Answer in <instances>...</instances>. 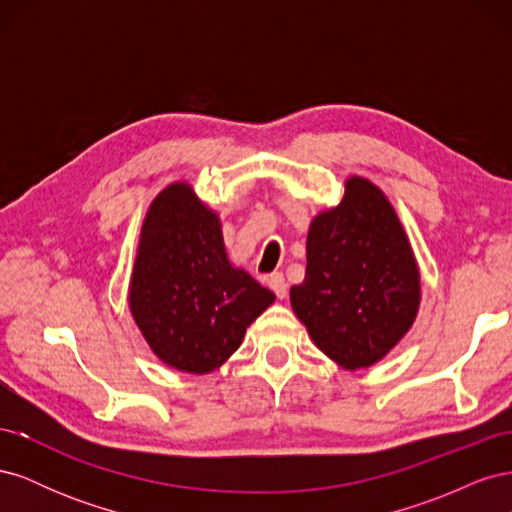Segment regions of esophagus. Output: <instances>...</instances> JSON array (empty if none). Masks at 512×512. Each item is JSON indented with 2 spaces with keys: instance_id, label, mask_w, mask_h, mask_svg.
I'll return each instance as SVG.
<instances>
[{
  "instance_id": "esophagus-1",
  "label": "esophagus",
  "mask_w": 512,
  "mask_h": 512,
  "mask_svg": "<svg viewBox=\"0 0 512 512\" xmlns=\"http://www.w3.org/2000/svg\"><path fill=\"white\" fill-rule=\"evenodd\" d=\"M269 288L275 292V297H277V299H286V294H288V284H286V280H284V275H282V273H273V275L269 277Z\"/></svg>"
}]
</instances>
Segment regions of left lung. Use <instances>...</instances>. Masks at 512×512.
<instances>
[{"label":"left lung","instance_id":"left-lung-1","mask_svg":"<svg viewBox=\"0 0 512 512\" xmlns=\"http://www.w3.org/2000/svg\"><path fill=\"white\" fill-rule=\"evenodd\" d=\"M305 247V280L290 288L294 316L339 367L382 361L421 307V271L389 198L348 177L342 203L309 224Z\"/></svg>","mask_w":512,"mask_h":512}]
</instances>
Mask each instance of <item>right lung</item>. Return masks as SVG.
<instances>
[{"mask_svg": "<svg viewBox=\"0 0 512 512\" xmlns=\"http://www.w3.org/2000/svg\"><path fill=\"white\" fill-rule=\"evenodd\" d=\"M275 301L232 265L220 215L188 181L151 200L128 288L130 314L158 359L185 374H209L241 346L245 331Z\"/></svg>", "mask_w": 512, "mask_h": 512, "instance_id": "obj_1", "label": "right lung"}]
</instances>
